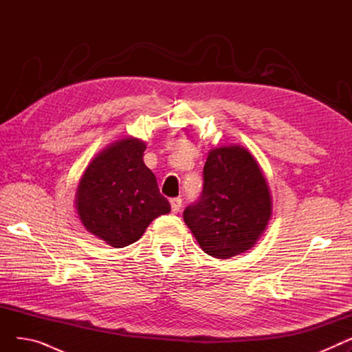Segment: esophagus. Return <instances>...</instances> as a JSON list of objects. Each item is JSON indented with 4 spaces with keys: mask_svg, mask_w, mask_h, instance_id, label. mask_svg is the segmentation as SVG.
Wrapping results in <instances>:
<instances>
[{
    "mask_svg": "<svg viewBox=\"0 0 352 352\" xmlns=\"http://www.w3.org/2000/svg\"><path fill=\"white\" fill-rule=\"evenodd\" d=\"M170 202H171V210H173V212H178V211L181 210V206H182V199H181L179 197H177V198H173Z\"/></svg>",
    "mask_w": 352,
    "mask_h": 352,
    "instance_id": "obj_1",
    "label": "esophagus"
}]
</instances>
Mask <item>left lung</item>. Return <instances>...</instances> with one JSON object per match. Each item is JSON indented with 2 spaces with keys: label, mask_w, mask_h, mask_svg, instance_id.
<instances>
[{
  "label": "left lung",
  "mask_w": 352,
  "mask_h": 352,
  "mask_svg": "<svg viewBox=\"0 0 352 352\" xmlns=\"http://www.w3.org/2000/svg\"><path fill=\"white\" fill-rule=\"evenodd\" d=\"M272 215V195L255 157L241 145L211 148L199 201L184 211V223L201 250L228 260L251 250Z\"/></svg>",
  "instance_id": "8db88e82"
}]
</instances>
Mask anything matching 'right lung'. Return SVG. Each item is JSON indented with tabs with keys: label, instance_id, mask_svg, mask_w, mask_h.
Wrapping results in <instances>:
<instances>
[{
	"label": "right lung",
	"instance_id": "1",
	"mask_svg": "<svg viewBox=\"0 0 352 352\" xmlns=\"http://www.w3.org/2000/svg\"><path fill=\"white\" fill-rule=\"evenodd\" d=\"M145 148L135 137L108 144L78 182L76 210L81 224L114 248L134 244L153 219L171 211L154 173L144 164Z\"/></svg>",
	"mask_w": 352,
	"mask_h": 352
}]
</instances>
